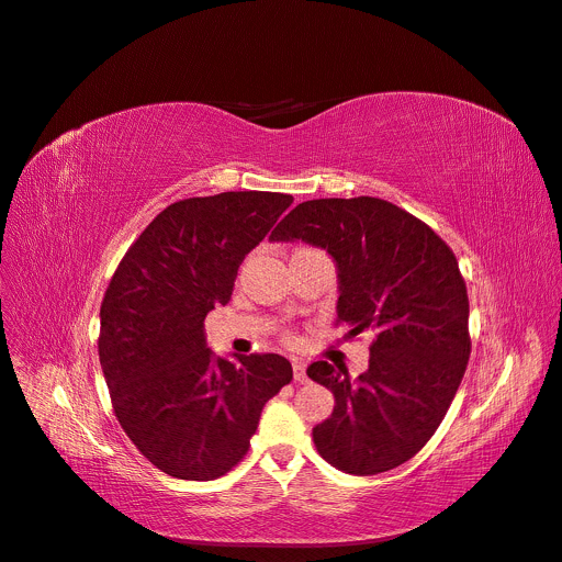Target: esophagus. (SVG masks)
<instances>
[{
    "label": "esophagus",
    "instance_id": "esophagus-1",
    "mask_svg": "<svg viewBox=\"0 0 562 562\" xmlns=\"http://www.w3.org/2000/svg\"><path fill=\"white\" fill-rule=\"evenodd\" d=\"M293 380H296V382H307L305 364H303V362H299V360H293Z\"/></svg>",
    "mask_w": 562,
    "mask_h": 562
}]
</instances>
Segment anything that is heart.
<instances>
[{"label":"heart","instance_id":"obj_1","mask_svg":"<svg viewBox=\"0 0 562 562\" xmlns=\"http://www.w3.org/2000/svg\"><path fill=\"white\" fill-rule=\"evenodd\" d=\"M299 252H314V250H307V248H301V250H296L293 255H299Z\"/></svg>","mask_w":562,"mask_h":562}]
</instances>
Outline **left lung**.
<instances>
[{
  "mask_svg": "<svg viewBox=\"0 0 562 562\" xmlns=\"http://www.w3.org/2000/svg\"><path fill=\"white\" fill-rule=\"evenodd\" d=\"M305 241L337 263V323L373 333L369 369L326 360L307 375L335 394L312 430L321 458L373 476L415 458L435 435L469 362V299L453 250L419 218L380 198L301 202L271 241Z\"/></svg>",
  "mask_w": 562,
  "mask_h": 562,
  "instance_id": "obj_1",
  "label": "left lung"
}]
</instances>
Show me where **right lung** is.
I'll return each instance as SVG.
<instances>
[{
	"instance_id": "1",
	"label": "right lung",
	"mask_w": 562,
	"mask_h": 562,
	"mask_svg": "<svg viewBox=\"0 0 562 562\" xmlns=\"http://www.w3.org/2000/svg\"><path fill=\"white\" fill-rule=\"evenodd\" d=\"M291 202L269 191L172 202L106 286L98 350L113 412L168 476H225L248 453L266 401L293 378L276 352L234 364L214 358L204 337V316L232 299L241 261Z\"/></svg>"
}]
</instances>
